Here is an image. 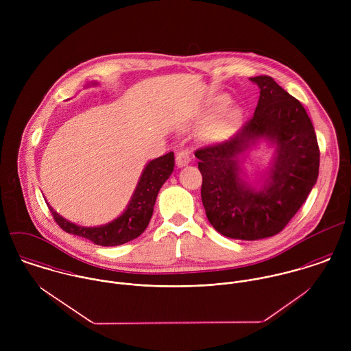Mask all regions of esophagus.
<instances>
[{
    "label": "esophagus",
    "instance_id": "34e87169",
    "mask_svg": "<svg viewBox=\"0 0 351 351\" xmlns=\"http://www.w3.org/2000/svg\"><path fill=\"white\" fill-rule=\"evenodd\" d=\"M191 159H192V155L189 150H178L176 154V163L178 167L188 165L191 162Z\"/></svg>",
    "mask_w": 351,
    "mask_h": 351
}]
</instances>
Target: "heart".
<instances>
[{
    "label": "heart",
    "mask_w": 351,
    "mask_h": 351,
    "mask_svg": "<svg viewBox=\"0 0 351 351\" xmlns=\"http://www.w3.org/2000/svg\"><path fill=\"white\" fill-rule=\"evenodd\" d=\"M227 99H219V100L215 102V106H213V110L215 112H220V110H223L224 108H226V105H227ZM241 117H242V114H241V110H238V109H232V110H230V112H227L224 116H221L220 119H219V121L216 123V127H215V130H216V132L219 134V135H224V134H227V132H230L239 121H241Z\"/></svg>",
    "instance_id": "obj_1"
}]
</instances>
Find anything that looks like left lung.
I'll return each mask as SVG.
<instances>
[{
    "mask_svg": "<svg viewBox=\"0 0 351 351\" xmlns=\"http://www.w3.org/2000/svg\"><path fill=\"white\" fill-rule=\"evenodd\" d=\"M261 92L254 116L228 141L197 149L201 200L213 228L242 241L281 232L306 200L319 174L320 150L309 116L299 100L271 77L250 78ZM266 137L276 143L271 177L261 191L240 178L237 155Z\"/></svg>",
    "mask_w": 351,
    "mask_h": 351,
    "instance_id": "obj_1",
    "label": "left lung"
}]
</instances>
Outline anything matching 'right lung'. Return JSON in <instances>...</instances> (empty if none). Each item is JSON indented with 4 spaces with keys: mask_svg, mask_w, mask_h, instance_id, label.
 <instances>
[{
    "mask_svg": "<svg viewBox=\"0 0 351 351\" xmlns=\"http://www.w3.org/2000/svg\"><path fill=\"white\" fill-rule=\"evenodd\" d=\"M174 169V152H167L159 156L146 166L135 193L130 201L127 209L116 220L100 227H80L59 216L51 206V213L56 224L66 232L82 237L92 241L99 246H120L124 245L146 230L150 223L154 204L158 192L173 173Z\"/></svg>",
    "mask_w": 351,
    "mask_h": 351,
    "instance_id": "add662e5",
    "label": "right lung"
}]
</instances>
